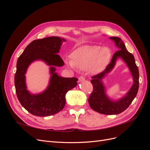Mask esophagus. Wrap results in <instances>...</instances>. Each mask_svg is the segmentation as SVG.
<instances>
[{
    "label": "esophagus",
    "instance_id": "34e87169",
    "mask_svg": "<svg viewBox=\"0 0 150 150\" xmlns=\"http://www.w3.org/2000/svg\"><path fill=\"white\" fill-rule=\"evenodd\" d=\"M85 79V78H84V76H80L79 78V79H78V82H81V81H84Z\"/></svg>",
    "mask_w": 150,
    "mask_h": 150
}]
</instances>
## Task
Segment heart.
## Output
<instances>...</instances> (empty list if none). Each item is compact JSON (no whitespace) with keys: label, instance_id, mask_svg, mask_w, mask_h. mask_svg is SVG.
Instances as JSON below:
<instances>
[{"label":"heart","instance_id":"b5f03b06","mask_svg":"<svg viewBox=\"0 0 150 150\" xmlns=\"http://www.w3.org/2000/svg\"><path fill=\"white\" fill-rule=\"evenodd\" d=\"M111 51L107 47L98 46L81 47L72 52L71 60H66L67 65L82 70L89 69L98 72L104 69L111 58Z\"/></svg>","mask_w":150,"mask_h":150}]
</instances>
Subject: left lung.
I'll list each match as a JSON object with an SVG mask.
<instances>
[{"label": "left lung", "mask_w": 150, "mask_h": 150, "mask_svg": "<svg viewBox=\"0 0 150 150\" xmlns=\"http://www.w3.org/2000/svg\"><path fill=\"white\" fill-rule=\"evenodd\" d=\"M110 39L114 40L116 47L120 50L113 54L110 63L105 69L91 77V83L93 84V91L88 98L89 106L93 110L108 115H117L126 110L137 96L139 88V71L133 55L128 51L120 38L111 37ZM119 57H121L129 67L134 77V84L126 97L117 102H111L105 94L101 80L112 69L116 59Z\"/></svg>", "instance_id": "left-lung-1"}]
</instances>
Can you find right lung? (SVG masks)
I'll return each mask as SVG.
<instances>
[{
	"instance_id": "1",
	"label": "right lung",
	"mask_w": 150,
	"mask_h": 150,
	"mask_svg": "<svg viewBox=\"0 0 150 150\" xmlns=\"http://www.w3.org/2000/svg\"><path fill=\"white\" fill-rule=\"evenodd\" d=\"M62 41L65 39L54 36L34 40L18 58L14 77L17 97L21 105L34 116L46 117L61 111L66 104V94L78 84V78H62L54 72L56 69L54 66L64 65V61L57 54L59 52ZM38 59L52 66V76L47 89L39 95H33L26 89L25 73L30 63Z\"/></svg>"
}]
</instances>
